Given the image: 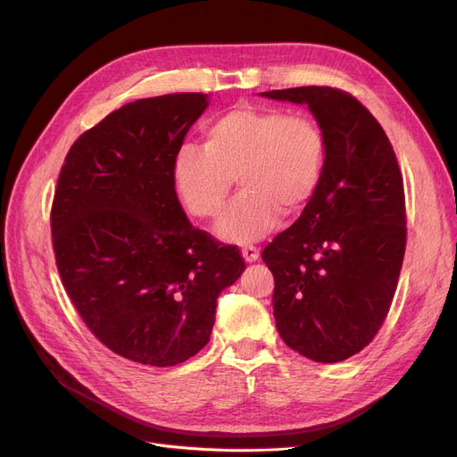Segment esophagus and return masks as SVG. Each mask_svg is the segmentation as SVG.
<instances>
[{"label":"esophagus","instance_id":"1","mask_svg":"<svg viewBox=\"0 0 457 457\" xmlns=\"http://www.w3.org/2000/svg\"><path fill=\"white\" fill-rule=\"evenodd\" d=\"M242 255H244V259L247 261V262H253V261H257V257H259V250L255 245H244L242 247Z\"/></svg>","mask_w":457,"mask_h":457}]
</instances>
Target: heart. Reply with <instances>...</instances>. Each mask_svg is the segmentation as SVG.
Instances as JSON below:
<instances>
[{
	"label": "heart",
	"mask_w": 457,
	"mask_h": 457,
	"mask_svg": "<svg viewBox=\"0 0 457 457\" xmlns=\"http://www.w3.org/2000/svg\"><path fill=\"white\" fill-rule=\"evenodd\" d=\"M326 163L322 128L305 114L240 104L207 123L204 146L185 145L173 163V187L185 210L212 220L237 179L242 195L217 225L227 242L265 237L280 213L303 212L320 187Z\"/></svg>",
	"instance_id": "heart-1"
}]
</instances>
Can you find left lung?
<instances>
[{"mask_svg":"<svg viewBox=\"0 0 457 457\" xmlns=\"http://www.w3.org/2000/svg\"><path fill=\"white\" fill-rule=\"evenodd\" d=\"M309 104L326 137L320 187L295 223L265 245L272 309L289 349L341 362L378 336L406 252L404 181L389 137L347 91L307 86L262 93Z\"/></svg>","mask_w":457,"mask_h":457,"instance_id":"obj_1","label":"left lung"}]
</instances>
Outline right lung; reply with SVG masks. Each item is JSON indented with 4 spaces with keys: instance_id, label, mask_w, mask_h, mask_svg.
Wrapping results in <instances>:
<instances>
[{
    "instance_id": "add662e5",
    "label": "right lung",
    "mask_w": 457,
    "mask_h": 457,
    "mask_svg": "<svg viewBox=\"0 0 457 457\" xmlns=\"http://www.w3.org/2000/svg\"><path fill=\"white\" fill-rule=\"evenodd\" d=\"M202 93L141 99L68 150L51 205L53 252L81 320L104 347L175 366L212 336L217 297L245 269L237 245L190 225L173 163Z\"/></svg>"
}]
</instances>
